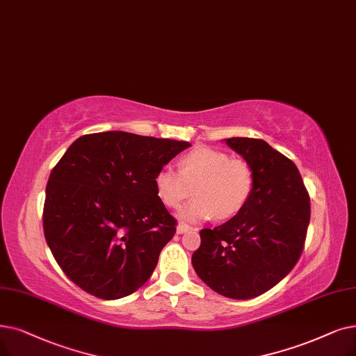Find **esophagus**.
Segmentation results:
<instances>
[{"label": "esophagus", "mask_w": 356, "mask_h": 356, "mask_svg": "<svg viewBox=\"0 0 356 356\" xmlns=\"http://www.w3.org/2000/svg\"><path fill=\"white\" fill-rule=\"evenodd\" d=\"M191 229H192V228H191L189 225L180 222V224H177V227H176V233H177V234H184V233H188V231H191Z\"/></svg>", "instance_id": "34e87169"}]
</instances>
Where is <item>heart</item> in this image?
I'll use <instances>...</instances> for the list:
<instances>
[{"label":"heart","mask_w":356,"mask_h":356,"mask_svg":"<svg viewBox=\"0 0 356 356\" xmlns=\"http://www.w3.org/2000/svg\"><path fill=\"white\" fill-rule=\"evenodd\" d=\"M156 193L167 208H177L195 192V199L179 211L188 222L227 220L243 209L249 200L254 177L244 160L227 152L199 147L180 160V170L165 165L154 179Z\"/></svg>","instance_id":"1"}]
</instances>
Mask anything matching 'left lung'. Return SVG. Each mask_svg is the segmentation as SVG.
<instances>
[{"label":"left lung","mask_w":356,"mask_h":356,"mask_svg":"<svg viewBox=\"0 0 356 356\" xmlns=\"http://www.w3.org/2000/svg\"><path fill=\"white\" fill-rule=\"evenodd\" d=\"M224 141L252 167L253 191L233 218L200 229L192 265L215 292L249 300L273 288L296 266L310 222V197L297 165L266 141Z\"/></svg>","instance_id":"left-lung-1"}]
</instances>
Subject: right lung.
Masks as SVG:
<instances>
[{"label":"right lung","instance_id":"obj_1","mask_svg":"<svg viewBox=\"0 0 356 356\" xmlns=\"http://www.w3.org/2000/svg\"><path fill=\"white\" fill-rule=\"evenodd\" d=\"M189 147L122 131L83 135L70 145L46 186L43 233L75 285L118 300L149 280L176 233L154 179Z\"/></svg>","mask_w":356,"mask_h":356}]
</instances>
